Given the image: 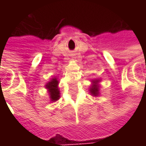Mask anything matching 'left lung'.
Listing matches in <instances>:
<instances>
[{"mask_svg":"<svg viewBox=\"0 0 146 146\" xmlns=\"http://www.w3.org/2000/svg\"><path fill=\"white\" fill-rule=\"evenodd\" d=\"M101 79L100 78H96L91 80V85L90 87V93L91 96L97 97L100 96V83Z\"/></svg>","mask_w":146,"mask_h":146,"instance_id":"obj_1","label":"left lung"}]
</instances>
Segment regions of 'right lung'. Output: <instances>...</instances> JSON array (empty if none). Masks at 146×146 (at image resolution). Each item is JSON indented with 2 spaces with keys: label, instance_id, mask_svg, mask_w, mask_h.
Segmentation results:
<instances>
[{
  "label": "right lung",
  "instance_id": "obj_1",
  "mask_svg": "<svg viewBox=\"0 0 146 146\" xmlns=\"http://www.w3.org/2000/svg\"><path fill=\"white\" fill-rule=\"evenodd\" d=\"M58 84H59V81L56 77H54L44 85L50 96V102H55L60 99V90Z\"/></svg>",
  "mask_w": 146,
  "mask_h": 146
}]
</instances>
